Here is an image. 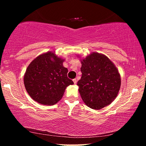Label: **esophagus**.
<instances>
[{
    "label": "esophagus",
    "instance_id": "esophagus-1",
    "mask_svg": "<svg viewBox=\"0 0 146 146\" xmlns=\"http://www.w3.org/2000/svg\"><path fill=\"white\" fill-rule=\"evenodd\" d=\"M73 82H74V84H76V82H77V80H76V78H75V79H73Z\"/></svg>",
    "mask_w": 146,
    "mask_h": 146
}]
</instances>
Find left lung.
<instances>
[{
    "mask_svg": "<svg viewBox=\"0 0 146 146\" xmlns=\"http://www.w3.org/2000/svg\"><path fill=\"white\" fill-rule=\"evenodd\" d=\"M80 61L82 77L77 86L84 102L97 110L110 105L120 88V75L117 67L108 56L95 52Z\"/></svg>",
    "mask_w": 146,
    "mask_h": 146,
    "instance_id": "1",
    "label": "left lung"
}]
</instances>
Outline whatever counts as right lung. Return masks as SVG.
Here are the masks:
<instances>
[{
	"mask_svg": "<svg viewBox=\"0 0 146 146\" xmlns=\"http://www.w3.org/2000/svg\"><path fill=\"white\" fill-rule=\"evenodd\" d=\"M64 59L48 51L34 59L24 76V86L32 99L42 105L52 106L60 100L68 86L73 82L68 78Z\"/></svg>",
	"mask_w": 146,
	"mask_h": 146,
	"instance_id": "obj_1",
	"label": "right lung"
}]
</instances>
